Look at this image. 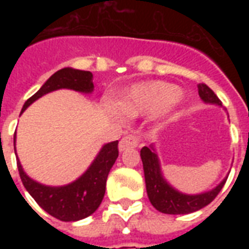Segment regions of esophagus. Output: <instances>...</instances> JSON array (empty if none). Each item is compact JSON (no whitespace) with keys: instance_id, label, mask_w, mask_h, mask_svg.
<instances>
[{"instance_id":"34e87169","label":"esophagus","mask_w":249,"mask_h":249,"mask_svg":"<svg viewBox=\"0 0 249 249\" xmlns=\"http://www.w3.org/2000/svg\"><path fill=\"white\" fill-rule=\"evenodd\" d=\"M139 142H140V139L136 135H126L120 141L119 149L120 151H125L128 148H136L139 145Z\"/></svg>"}]
</instances>
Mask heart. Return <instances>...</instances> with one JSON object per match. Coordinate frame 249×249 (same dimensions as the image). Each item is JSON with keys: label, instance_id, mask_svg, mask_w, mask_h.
<instances>
[{"label": "heart", "instance_id": "obj_1", "mask_svg": "<svg viewBox=\"0 0 249 249\" xmlns=\"http://www.w3.org/2000/svg\"><path fill=\"white\" fill-rule=\"evenodd\" d=\"M178 98V89L164 81H151L137 84L123 93L120 98V109L126 114L156 113L167 108Z\"/></svg>", "mask_w": 249, "mask_h": 249}]
</instances>
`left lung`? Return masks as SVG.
I'll return each instance as SVG.
<instances>
[{"label":"left lung","instance_id":"left-lung-1","mask_svg":"<svg viewBox=\"0 0 249 249\" xmlns=\"http://www.w3.org/2000/svg\"><path fill=\"white\" fill-rule=\"evenodd\" d=\"M198 96L203 101L209 104L221 105L219 97L214 92L205 84H198ZM142 167H144V176H145V185L148 197L151 200L152 205L162 213L168 214H187L196 212L198 209L204 208L214 197L219 195L221 188L224 187L227 178L212 191L200 193V195H184L176 189H173L169 184L162 178L159 159L153 146H144L140 151Z\"/></svg>","mask_w":249,"mask_h":249}]
</instances>
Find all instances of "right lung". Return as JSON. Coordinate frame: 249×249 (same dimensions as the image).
<instances>
[{
	"mask_svg": "<svg viewBox=\"0 0 249 249\" xmlns=\"http://www.w3.org/2000/svg\"><path fill=\"white\" fill-rule=\"evenodd\" d=\"M62 88L77 92H92L93 74L90 71H77L71 68H64L56 71L38 92L26 100L22 112L41 96ZM117 157L119 141L105 144L87 172L76 181L64 187L42 185L26 176L19 161H17V167L24 187L41 208L61 221H77L90 216L100 207L105 195L109 171Z\"/></svg>",
	"mask_w": 249,
	"mask_h": 249,
	"instance_id": "add662e5",
	"label": "right lung"
}]
</instances>
